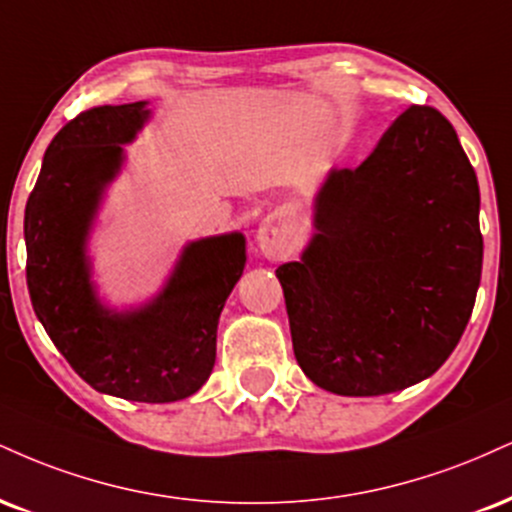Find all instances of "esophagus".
Wrapping results in <instances>:
<instances>
[{"label": "esophagus", "mask_w": 512, "mask_h": 512, "mask_svg": "<svg viewBox=\"0 0 512 512\" xmlns=\"http://www.w3.org/2000/svg\"><path fill=\"white\" fill-rule=\"evenodd\" d=\"M257 248L267 260L272 262H279V260H286L288 255H291L295 243L291 238V233L283 231L279 224H272V221H267V224L260 226V231H257Z\"/></svg>", "instance_id": "34e87169"}]
</instances>
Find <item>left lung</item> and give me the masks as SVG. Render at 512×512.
<instances>
[{
    "instance_id": "1",
    "label": "left lung",
    "mask_w": 512,
    "mask_h": 512,
    "mask_svg": "<svg viewBox=\"0 0 512 512\" xmlns=\"http://www.w3.org/2000/svg\"><path fill=\"white\" fill-rule=\"evenodd\" d=\"M317 233L276 269L293 353L319 389L381 396L432 377L470 322L479 186L451 121L410 104L355 171H331Z\"/></svg>"
}]
</instances>
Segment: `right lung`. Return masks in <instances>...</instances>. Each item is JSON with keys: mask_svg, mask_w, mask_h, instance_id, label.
Listing matches in <instances>:
<instances>
[{"mask_svg": "<svg viewBox=\"0 0 512 512\" xmlns=\"http://www.w3.org/2000/svg\"><path fill=\"white\" fill-rule=\"evenodd\" d=\"M145 102L80 112L49 143L26 205L30 303L59 353L95 391L174 403L200 391L217 360V324L245 267L240 233L183 250L174 276L143 310L114 315L97 303L85 238L123 143L147 121Z\"/></svg>", "mask_w": 512, "mask_h": 512, "instance_id": "right-lung-1", "label": "right lung"}]
</instances>
